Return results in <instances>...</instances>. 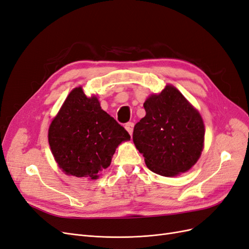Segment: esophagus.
I'll list each match as a JSON object with an SVG mask.
<instances>
[{"label":"esophagus","instance_id":"obj_1","mask_svg":"<svg viewBox=\"0 0 249 249\" xmlns=\"http://www.w3.org/2000/svg\"><path fill=\"white\" fill-rule=\"evenodd\" d=\"M133 123L132 122H129V123H127L126 125H125V128H126V130L128 131V133H129L130 135H132V132H133Z\"/></svg>","mask_w":249,"mask_h":249}]
</instances>
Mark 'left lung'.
<instances>
[{
    "instance_id": "left-lung-1",
    "label": "left lung",
    "mask_w": 249,
    "mask_h": 249,
    "mask_svg": "<svg viewBox=\"0 0 249 249\" xmlns=\"http://www.w3.org/2000/svg\"><path fill=\"white\" fill-rule=\"evenodd\" d=\"M146 116L133 129V142L149 170L175 177L194 166L202 153L205 126L198 111L167 85L143 103Z\"/></svg>"
}]
</instances>
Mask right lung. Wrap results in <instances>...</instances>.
<instances>
[{
	"label": "right lung",
	"mask_w": 249,
	"mask_h": 249,
	"mask_svg": "<svg viewBox=\"0 0 249 249\" xmlns=\"http://www.w3.org/2000/svg\"><path fill=\"white\" fill-rule=\"evenodd\" d=\"M129 140L125 128L101 108L97 97H87L82 87L69 93L49 129L59 167L67 175L92 180L109 166L120 143Z\"/></svg>",
	"instance_id": "1"
}]
</instances>
